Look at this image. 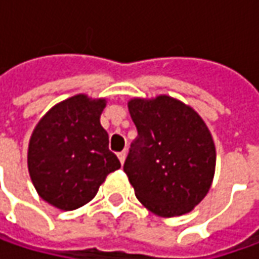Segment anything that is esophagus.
<instances>
[{
    "mask_svg": "<svg viewBox=\"0 0 259 259\" xmlns=\"http://www.w3.org/2000/svg\"><path fill=\"white\" fill-rule=\"evenodd\" d=\"M125 157H126V151H121V153H118V158H119V161H121V164H124L125 161Z\"/></svg>",
    "mask_w": 259,
    "mask_h": 259,
    "instance_id": "1",
    "label": "esophagus"
}]
</instances>
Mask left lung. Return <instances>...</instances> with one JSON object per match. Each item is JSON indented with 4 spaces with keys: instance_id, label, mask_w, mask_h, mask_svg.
Segmentation results:
<instances>
[{
    "instance_id": "obj_1",
    "label": "left lung",
    "mask_w": 259,
    "mask_h": 259,
    "mask_svg": "<svg viewBox=\"0 0 259 259\" xmlns=\"http://www.w3.org/2000/svg\"><path fill=\"white\" fill-rule=\"evenodd\" d=\"M138 135L124 171L137 199L158 216L187 213L200 203L214 174V144L202 118L170 96L128 104Z\"/></svg>"
}]
</instances>
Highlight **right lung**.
I'll use <instances>...</instances> for the list:
<instances>
[{
    "label": "right lung",
    "mask_w": 259,
    "mask_h": 259,
    "mask_svg": "<svg viewBox=\"0 0 259 259\" xmlns=\"http://www.w3.org/2000/svg\"><path fill=\"white\" fill-rule=\"evenodd\" d=\"M104 108V99L76 95L52 108L35 126L28 145V171L47 203L62 210L77 209L121 167L99 122Z\"/></svg>",
    "instance_id": "obj_1"
}]
</instances>
